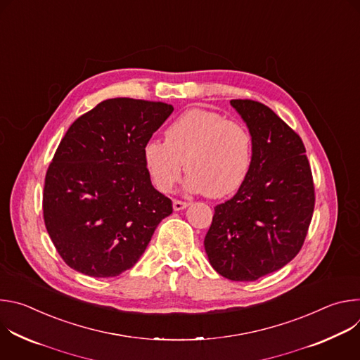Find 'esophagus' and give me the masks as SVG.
<instances>
[{
	"mask_svg": "<svg viewBox=\"0 0 360 360\" xmlns=\"http://www.w3.org/2000/svg\"><path fill=\"white\" fill-rule=\"evenodd\" d=\"M188 207H189L188 202L178 200V199L174 200V211H182V210H185V208H188Z\"/></svg>",
	"mask_w": 360,
	"mask_h": 360,
	"instance_id": "34e87169",
	"label": "esophagus"
}]
</instances>
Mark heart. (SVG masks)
<instances>
[{
	"instance_id": "heart-1",
	"label": "heart",
	"mask_w": 360,
	"mask_h": 360,
	"mask_svg": "<svg viewBox=\"0 0 360 360\" xmlns=\"http://www.w3.org/2000/svg\"><path fill=\"white\" fill-rule=\"evenodd\" d=\"M250 135L243 125L208 110H189L165 131V141L143 146L146 171L160 191L168 192L185 169V188L222 198L236 191L249 171Z\"/></svg>"
}]
</instances>
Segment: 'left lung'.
I'll list each match as a JSON object with an SVG mask.
<instances>
[{
    "label": "left lung",
    "instance_id": "8db88e82",
    "mask_svg": "<svg viewBox=\"0 0 360 360\" xmlns=\"http://www.w3.org/2000/svg\"><path fill=\"white\" fill-rule=\"evenodd\" d=\"M231 105L252 138L250 165L238 192L215 207L203 245L219 275L249 282L297 255L312 219L315 188L293 129L261 102L232 99Z\"/></svg>",
    "mask_w": 360,
    "mask_h": 360
}]
</instances>
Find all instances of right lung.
<instances>
[{"label":"right lung","instance_id":"right-lung-1","mask_svg":"<svg viewBox=\"0 0 360 360\" xmlns=\"http://www.w3.org/2000/svg\"><path fill=\"white\" fill-rule=\"evenodd\" d=\"M165 102L102 101L67 131L45 176L42 210L64 262L94 278L132 268L169 198L152 186L143 146L172 114Z\"/></svg>","mask_w":360,"mask_h":360}]
</instances>
